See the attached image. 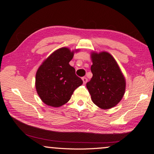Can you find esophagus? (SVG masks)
<instances>
[{
  "mask_svg": "<svg viewBox=\"0 0 154 154\" xmlns=\"http://www.w3.org/2000/svg\"><path fill=\"white\" fill-rule=\"evenodd\" d=\"M82 80H83V83H84V84H85L87 82H88V79H87V77H82Z\"/></svg>",
  "mask_w": 154,
  "mask_h": 154,
  "instance_id": "34e87169",
  "label": "esophagus"
}]
</instances>
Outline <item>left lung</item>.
<instances>
[{
  "label": "left lung",
  "instance_id": "8db88e82",
  "mask_svg": "<svg viewBox=\"0 0 154 154\" xmlns=\"http://www.w3.org/2000/svg\"><path fill=\"white\" fill-rule=\"evenodd\" d=\"M93 77L87 83L93 102L102 109L117 105L124 96L125 79L112 56L108 52H92Z\"/></svg>",
  "mask_w": 154,
  "mask_h": 154
}]
</instances>
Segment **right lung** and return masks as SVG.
Segmentation results:
<instances>
[{
  "instance_id": "right-lung-1",
  "label": "right lung",
  "mask_w": 154,
  "mask_h": 154,
  "mask_svg": "<svg viewBox=\"0 0 154 154\" xmlns=\"http://www.w3.org/2000/svg\"><path fill=\"white\" fill-rule=\"evenodd\" d=\"M73 55L74 51L67 48H59L50 54L38 69L36 91L46 105L52 107L64 105L71 99L75 89L82 85L83 81L69 65Z\"/></svg>"
}]
</instances>
